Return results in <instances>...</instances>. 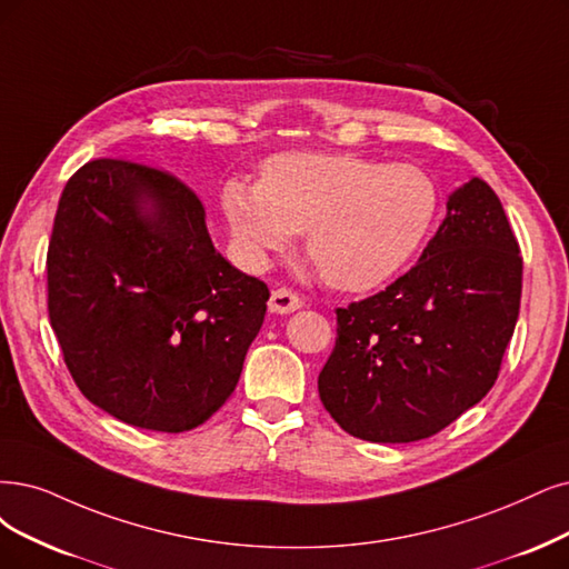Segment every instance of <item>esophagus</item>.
Returning <instances> with one entry per match:
<instances>
[{
    "label": "esophagus",
    "instance_id": "34e87169",
    "mask_svg": "<svg viewBox=\"0 0 569 569\" xmlns=\"http://www.w3.org/2000/svg\"><path fill=\"white\" fill-rule=\"evenodd\" d=\"M300 307H302V298L290 288H277L269 298V309L273 313H290V311H298Z\"/></svg>",
    "mask_w": 569,
    "mask_h": 569
}]
</instances>
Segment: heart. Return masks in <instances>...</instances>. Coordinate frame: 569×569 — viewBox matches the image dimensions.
I'll return each mask as SVG.
<instances>
[{
    "label": "heart",
    "instance_id": "b5f03b06",
    "mask_svg": "<svg viewBox=\"0 0 569 569\" xmlns=\"http://www.w3.org/2000/svg\"><path fill=\"white\" fill-rule=\"evenodd\" d=\"M231 234L250 260L267 262L305 231L307 258L340 290L380 286L422 248L440 210V189L417 163L359 154H281L260 182L222 189Z\"/></svg>",
    "mask_w": 569,
    "mask_h": 569
}]
</instances>
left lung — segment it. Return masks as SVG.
Returning a JSON list of instances; mask_svg holds the SVG:
<instances>
[{"label":"left lung","instance_id":"8db88e82","mask_svg":"<svg viewBox=\"0 0 569 569\" xmlns=\"http://www.w3.org/2000/svg\"><path fill=\"white\" fill-rule=\"evenodd\" d=\"M522 258L501 201L471 178L419 262L361 302L335 309L338 338L319 375L347 433L412 443L482 401L520 311Z\"/></svg>","mask_w":569,"mask_h":569}]
</instances>
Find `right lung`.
<instances>
[{"label": "right lung", "mask_w": 569, "mask_h": 569, "mask_svg": "<svg viewBox=\"0 0 569 569\" xmlns=\"http://www.w3.org/2000/svg\"><path fill=\"white\" fill-rule=\"evenodd\" d=\"M49 319L79 391L121 422L180 433L234 391L269 288L231 267L201 199L159 168L93 159L62 189Z\"/></svg>", "instance_id": "right-lung-1"}]
</instances>
